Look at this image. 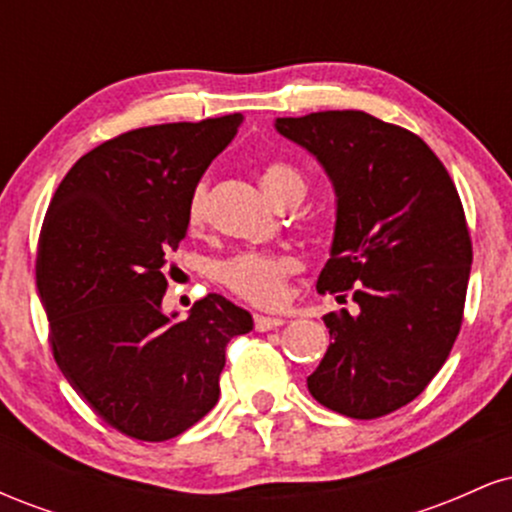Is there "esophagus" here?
<instances>
[{"label":"esophagus","instance_id":"34e87169","mask_svg":"<svg viewBox=\"0 0 512 512\" xmlns=\"http://www.w3.org/2000/svg\"><path fill=\"white\" fill-rule=\"evenodd\" d=\"M284 325V317H272V315H255V330L257 332H267V330H276V327Z\"/></svg>","mask_w":512,"mask_h":512}]
</instances>
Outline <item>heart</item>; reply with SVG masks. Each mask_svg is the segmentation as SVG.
Listing matches in <instances>:
<instances>
[{"label": "heart", "instance_id": "heart-1", "mask_svg": "<svg viewBox=\"0 0 512 512\" xmlns=\"http://www.w3.org/2000/svg\"><path fill=\"white\" fill-rule=\"evenodd\" d=\"M260 185L274 204L293 195H305V178L289 163L272 161L262 168ZM207 214V187L197 185L187 202V223L192 231L202 228ZM298 269V260L284 252H240L219 264V279L233 293L257 305L279 303L284 296L286 276Z\"/></svg>", "mask_w": 512, "mask_h": 512}]
</instances>
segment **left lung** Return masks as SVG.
<instances>
[{"label":"left lung","instance_id":"left-lung-1","mask_svg":"<svg viewBox=\"0 0 512 512\" xmlns=\"http://www.w3.org/2000/svg\"><path fill=\"white\" fill-rule=\"evenodd\" d=\"M332 182L337 221L317 291H351L327 313L330 346L308 375L317 402L378 419L419 397L462 325L472 240L448 170L424 139L363 110L276 117Z\"/></svg>","mask_w":512,"mask_h":512}]
</instances>
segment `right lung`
<instances>
[{
  "mask_svg": "<svg viewBox=\"0 0 512 512\" xmlns=\"http://www.w3.org/2000/svg\"><path fill=\"white\" fill-rule=\"evenodd\" d=\"M243 115L132 129L64 175L38 245V291L64 378L108 426L168 440L219 402L226 346L252 315L209 293L190 315L163 313L168 255L187 202Z\"/></svg>",
  "mask_w": 512,
  "mask_h": 512,
  "instance_id": "1",
  "label": "right lung"
}]
</instances>
